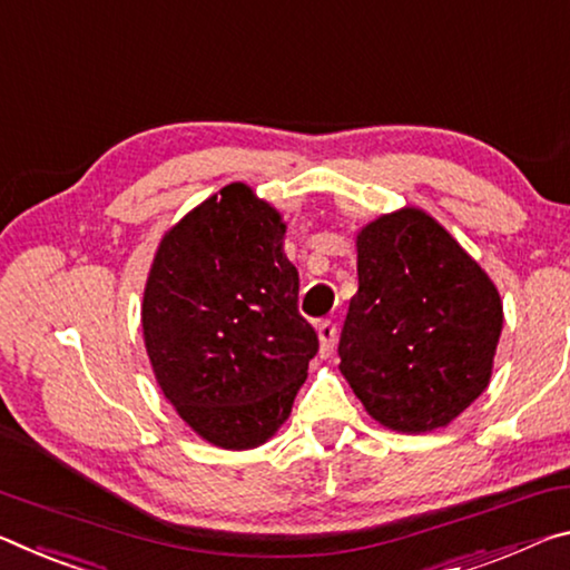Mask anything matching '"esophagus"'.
Returning <instances> with one entry per match:
<instances>
[{"instance_id":"obj_1","label":"esophagus","mask_w":570,"mask_h":570,"mask_svg":"<svg viewBox=\"0 0 570 570\" xmlns=\"http://www.w3.org/2000/svg\"><path fill=\"white\" fill-rule=\"evenodd\" d=\"M318 338H321V356L328 358L335 348V338H338V328H335L333 321L318 323Z\"/></svg>"}]
</instances>
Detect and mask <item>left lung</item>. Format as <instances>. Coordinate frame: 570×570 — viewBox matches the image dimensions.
<instances>
[{"instance_id":"1","label":"left lung","mask_w":570,"mask_h":570,"mask_svg":"<svg viewBox=\"0 0 570 570\" xmlns=\"http://www.w3.org/2000/svg\"><path fill=\"white\" fill-rule=\"evenodd\" d=\"M358 293L341 331V371L366 412L396 432H432L490 384L502 331L498 287L419 209L361 229Z\"/></svg>"}]
</instances>
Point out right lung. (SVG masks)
Wrapping results in <instances>:
<instances>
[{
  "instance_id": "obj_1",
  "label": "right lung",
  "mask_w": 570,
  "mask_h": 570,
  "mask_svg": "<svg viewBox=\"0 0 570 570\" xmlns=\"http://www.w3.org/2000/svg\"><path fill=\"white\" fill-rule=\"evenodd\" d=\"M283 237L279 214L229 184L166 232L148 273L141 323L158 386L224 450L277 432L318 353Z\"/></svg>"
}]
</instances>
